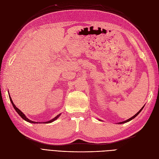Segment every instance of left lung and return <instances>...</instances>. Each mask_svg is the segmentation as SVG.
<instances>
[{
	"instance_id": "1",
	"label": "left lung",
	"mask_w": 159,
	"mask_h": 159,
	"mask_svg": "<svg viewBox=\"0 0 159 159\" xmlns=\"http://www.w3.org/2000/svg\"><path fill=\"white\" fill-rule=\"evenodd\" d=\"M143 107H144V106L140 109V110H139V111L135 114V115H134V116H133L132 117H131V118H129V119H127V120H126V121H122V122H120V123H119V124H122V123H127V122H129V121H131V120H132L133 119H134V117H136L137 116V115L139 114V113H140V112L141 111H142V109H143Z\"/></svg>"
}]
</instances>
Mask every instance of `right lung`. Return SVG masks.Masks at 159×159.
Returning a JSON list of instances; mask_svg holds the SVG:
<instances>
[{"label":"right lung","mask_w":159,"mask_h":159,"mask_svg":"<svg viewBox=\"0 0 159 159\" xmlns=\"http://www.w3.org/2000/svg\"><path fill=\"white\" fill-rule=\"evenodd\" d=\"M9 98H10V100H11V103H12V106H13V107L14 108V109L16 110V111L18 113V114L20 115V116L24 119V120H25L26 121H27V122H29V123H40V122H35V121H31V120H30L29 119H28L26 116H25V115L18 108H17L16 107V105L14 104V103H13V102H12V99H11V96H10V95H9ZM60 115H61V113H60L59 115H57L56 117H55L54 119H52V120H50V121H46V122H43V123H52V122H53V121H54L55 120H56L57 118H58L60 116Z\"/></svg>","instance_id":"obj_1"}]
</instances>
